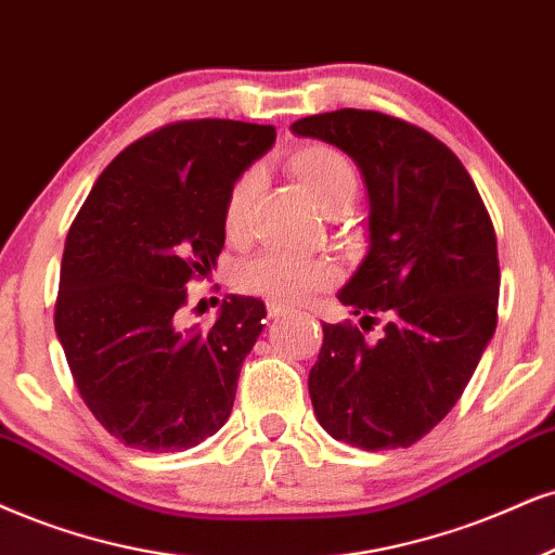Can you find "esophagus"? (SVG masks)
<instances>
[{
	"label": "esophagus",
	"mask_w": 555,
	"mask_h": 555,
	"mask_svg": "<svg viewBox=\"0 0 555 555\" xmlns=\"http://www.w3.org/2000/svg\"><path fill=\"white\" fill-rule=\"evenodd\" d=\"M291 313V309L288 306H280V304H267V317L270 319H283V317H288Z\"/></svg>",
	"instance_id": "34e87169"
}]
</instances>
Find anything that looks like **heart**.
<instances>
[{
	"label": "heart",
	"mask_w": 555,
	"mask_h": 555,
	"mask_svg": "<svg viewBox=\"0 0 555 555\" xmlns=\"http://www.w3.org/2000/svg\"><path fill=\"white\" fill-rule=\"evenodd\" d=\"M288 169L304 184L306 193L330 214L347 208L358 193V175H354L350 159L324 143H311V146L293 152L288 156ZM257 188V169H246L231 184L223 208V229L229 236L242 234L246 210H249ZM334 280H337V267L330 259L288 255V251H264V255L244 262L234 275L238 291L280 306L309 300L313 293L330 288Z\"/></svg>",
	"instance_id": "heart-1"
}]
</instances>
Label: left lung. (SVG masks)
Instances as JSON below:
<instances>
[{"mask_svg": "<svg viewBox=\"0 0 555 555\" xmlns=\"http://www.w3.org/2000/svg\"><path fill=\"white\" fill-rule=\"evenodd\" d=\"M358 164L367 251L337 293L363 328L321 324L309 393L321 427L352 448H409L461 399L496 330V234L461 159L422 128L375 111L291 126Z\"/></svg>", "mask_w": 555, "mask_h": 555, "instance_id": "left-lung-1", "label": "left lung"}]
</instances>
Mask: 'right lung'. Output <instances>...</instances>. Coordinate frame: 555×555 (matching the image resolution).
Wrapping results in <instances>:
<instances>
[{
  "label": "right lung",
  "instance_id": "obj_1",
  "mask_svg": "<svg viewBox=\"0 0 555 555\" xmlns=\"http://www.w3.org/2000/svg\"><path fill=\"white\" fill-rule=\"evenodd\" d=\"M275 139L242 120L164 126L107 164L68 229L56 337L89 412L128 448L180 453L229 420L264 304L229 296L208 332L180 309L221 255L231 184Z\"/></svg>",
  "mask_w": 555,
  "mask_h": 555
}]
</instances>
